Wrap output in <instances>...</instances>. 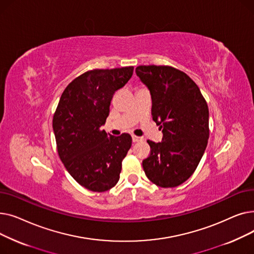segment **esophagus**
Instances as JSON below:
<instances>
[{
	"label": "esophagus",
	"instance_id": "esophagus-1",
	"mask_svg": "<svg viewBox=\"0 0 254 254\" xmlns=\"http://www.w3.org/2000/svg\"><path fill=\"white\" fill-rule=\"evenodd\" d=\"M131 140L132 142H140V141H143V138L138 136H131Z\"/></svg>",
	"mask_w": 254,
	"mask_h": 254
}]
</instances>
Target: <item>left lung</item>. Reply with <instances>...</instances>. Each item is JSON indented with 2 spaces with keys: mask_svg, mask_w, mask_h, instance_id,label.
Segmentation results:
<instances>
[{
  "mask_svg": "<svg viewBox=\"0 0 254 254\" xmlns=\"http://www.w3.org/2000/svg\"><path fill=\"white\" fill-rule=\"evenodd\" d=\"M136 74L148 88L152 118L163 141H147L151 152L142 165L161 188H175L195 171L209 139V109L190 76L169 65H139Z\"/></svg>",
  "mask_w": 254,
  "mask_h": 254,
  "instance_id": "1",
  "label": "left lung"
}]
</instances>
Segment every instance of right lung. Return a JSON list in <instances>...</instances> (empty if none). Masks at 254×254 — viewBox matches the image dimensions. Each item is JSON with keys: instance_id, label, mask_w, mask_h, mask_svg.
<instances>
[{"instance_id": "1", "label": "right lung", "mask_w": 254, "mask_h": 254, "mask_svg": "<svg viewBox=\"0 0 254 254\" xmlns=\"http://www.w3.org/2000/svg\"><path fill=\"white\" fill-rule=\"evenodd\" d=\"M134 66L92 70L80 75L65 87L53 115L61 161L83 188L103 192L119 180L123 159L131 137L107 134L102 127L110 112L116 90L130 79Z\"/></svg>"}]
</instances>
